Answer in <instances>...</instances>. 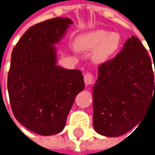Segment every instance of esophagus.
<instances>
[{"label":"esophagus","mask_w":155,"mask_h":155,"mask_svg":"<svg viewBox=\"0 0 155 155\" xmlns=\"http://www.w3.org/2000/svg\"><path fill=\"white\" fill-rule=\"evenodd\" d=\"M84 83L85 84L87 85V86H89V85L91 84H94V75L93 74H91V73H87V74H85L84 75Z\"/></svg>","instance_id":"esophagus-1"}]
</instances>
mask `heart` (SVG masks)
Masks as SVG:
<instances>
[{
	"label": "heart",
	"mask_w": 155,
	"mask_h": 155,
	"mask_svg": "<svg viewBox=\"0 0 155 155\" xmlns=\"http://www.w3.org/2000/svg\"><path fill=\"white\" fill-rule=\"evenodd\" d=\"M119 36L114 32L95 31L78 38L77 48L79 50H94V60L104 62L116 53L119 48Z\"/></svg>",
	"instance_id": "b5f03b06"
}]
</instances>
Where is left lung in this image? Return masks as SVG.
<instances>
[{"label":"left lung","mask_w":155,"mask_h":155,"mask_svg":"<svg viewBox=\"0 0 155 155\" xmlns=\"http://www.w3.org/2000/svg\"><path fill=\"white\" fill-rule=\"evenodd\" d=\"M154 100L151 59L132 36L114 59L98 68L93 87L94 129L110 137L126 133L142 121Z\"/></svg>","instance_id":"obj_1"}]
</instances>
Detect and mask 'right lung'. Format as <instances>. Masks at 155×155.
<instances>
[{"mask_svg":"<svg viewBox=\"0 0 155 155\" xmlns=\"http://www.w3.org/2000/svg\"><path fill=\"white\" fill-rule=\"evenodd\" d=\"M72 21L54 18L27 30L12 53L7 90L12 114L28 130L41 136L60 133L78 94L84 89L79 70L56 65L54 46Z\"/></svg>","mask_w":155,"mask_h":155,"instance_id":"right-lung-1","label":"right lung"}]
</instances>
